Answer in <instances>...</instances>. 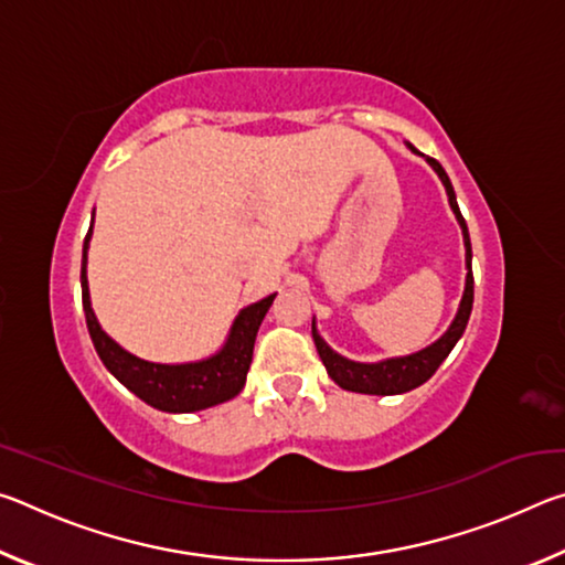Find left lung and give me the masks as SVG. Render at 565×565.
Masks as SVG:
<instances>
[{
  "label": "left lung",
  "instance_id": "1",
  "mask_svg": "<svg viewBox=\"0 0 565 565\" xmlns=\"http://www.w3.org/2000/svg\"><path fill=\"white\" fill-rule=\"evenodd\" d=\"M414 154L424 157L426 164L431 167L441 184L446 186V196L448 204H451V212L456 214V222L461 226L463 234V246H466V286H463V296L461 303H458V311L451 321V327L444 331L441 339H436L434 343H428L426 349H420L416 353H408V356H394V359H381V361H351L341 353L333 351L327 341L321 339V333L317 331V321H311V337L313 343H317V351L327 366L329 376L337 381L341 388L353 391V394H371V396H396V394H406V391L416 388L420 384H426L428 379L436 374V369L441 366L444 359L451 353V349L458 343V339L463 337L468 317H471L473 309V269H471V238H468V226L461 216V209H458L451 179L444 171V167L438 164L436 159L420 154L416 147L406 145Z\"/></svg>",
  "mask_w": 565,
  "mask_h": 565
}]
</instances>
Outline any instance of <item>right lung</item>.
Segmentation results:
<instances>
[{
	"instance_id": "add662e5",
	"label": "right lung",
	"mask_w": 565,
	"mask_h": 565,
	"mask_svg": "<svg viewBox=\"0 0 565 565\" xmlns=\"http://www.w3.org/2000/svg\"><path fill=\"white\" fill-rule=\"evenodd\" d=\"M94 224V214H92ZM92 242V226L84 238L82 248V306L87 317V329L94 349L107 366L109 374L127 386L134 396H139L145 404L154 406L167 414H194L224 404V401L238 396V391L246 384L248 366L254 356V341L262 321L274 303V296L248 303L246 309L236 313V319L228 329L224 347L216 353L199 361L186 363H154L139 359L121 349L107 331L99 327L94 317L92 299H89V281H87V252Z\"/></svg>"
}]
</instances>
